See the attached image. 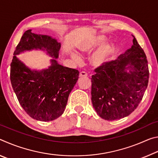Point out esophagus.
<instances>
[{"instance_id": "obj_1", "label": "esophagus", "mask_w": 158, "mask_h": 158, "mask_svg": "<svg viewBox=\"0 0 158 158\" xmlns=\"http://www.w3.org/2000/svg\"><path fill=\"white\" fill-rule=\"evenodd\" d=\"M88 76V74L86 73H85V72H81V73H79V77H86Z\"/></svg>"}]
</instances>
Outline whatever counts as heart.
I'll return each mask as SVG.
<instances>
[{
  "label": "heart",
  "instance_id": "1",
  "mask_svg": "<svg viewBox=\"0 0 158 158\" xmlns=\"http://www.w3.org/2000/svg\"><path fill=\"white\" fill-rule=\"evenodd\" d=\"M106 40V37L105 35H98L92 37L89 39L85 40L79 42L77 45V49L81 54H88L97 47L101 46ZM115 49H116V47L113 42H109L104 44L102 46L99 47L91 56L90 58V65L95 69L103 68L113 57ZM72 58L76 63H81L82 59L81 56H79L76 53H73Z\"/></svg>",
  "mask_w": 158,
  "mask_h": 158
}]
</instances>
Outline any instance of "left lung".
<instances>
[{
    "instance_id": "left-lung-1",
    "label": "left lung",
    "mask_w": 158,
    "mask_h": 158,
    "mask_svg": "<svg viewBox=\"0 0 158 158\" xmlns=\"http://www.w3.org/2000/svg\"><path fill=\"white\" fill-rule=\"evenodd\" d=\"M133 44L116 60L95 69L91 78L93 108L102 118L114 121L135 111L148 86V61L132 35Z\"/></svg>"
}]
</instances>
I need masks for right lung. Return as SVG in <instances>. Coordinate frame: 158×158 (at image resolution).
I'll return each instance as SVG.
<instances>
[{"instance_id":"right-lung-1","label":"right lung","mask_w":158,"mask_h":158,"mask_svg":"<svg viewBox=\"0 0 158 158\" xmlns=\"http://www.w3.org/2000/svg\"><path fill=\"white\" fill-rule=\"evenodd\" d=\"M60 47L56 39L33 33L30 29L23 33L13 54L10 67L12 89L22 108L37 121H51L60 116L79 79L77 69L58 64ZM38 49L53 58L48 69L32 70L16 57L24 51Z\"/></svg>"}]
</instances>
